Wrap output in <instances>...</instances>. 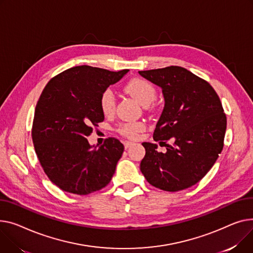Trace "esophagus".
Returning a JSON list of instances; mask_svg holds the SVG:
<instances>
[{"instance_id":"34e87169","label":"esophagus","mask_w":253,"mask_h":253,"mask_svg":"<svg viewBox=\"0 0 253 253\" xmlns=\"http://www.w3.org/2000/svg\"><path fill=\"white\" fill-rule=\"evenodd\" d=\"M134 143L133 142H131V141H125L124 142V147H125V149H127V148H129L130 146H132Z\"/></svg>"}]
</instances>
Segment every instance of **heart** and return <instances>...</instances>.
Listing matches in <instances>:
<instances>
[{"label": "heart", "instance_id": "obj_1", "mask_svg": "<svg viewBox=\"0 0 253 253\" xmlns=\"http://www.w3.org/2000/svg\"><path fill=\"white\" fill-rule=\"evenodd\" d=\"M125 90L143 107L146 105H150L157 96L155 87L144 79H133L129 81L125 86ZM99 106L100 110H102L105 115L110 116L114 114L116 109V96L111 89H106L102 93V95H100ZM144 129L145 125L142 122H130L122 124L119 127V132L122 135L133 139L140 132L144 131Z\"/></svg>", "mask_w": 253, "mask_h": 253}]
</instances>
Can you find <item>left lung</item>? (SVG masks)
<instances>
[{
    "label": "left lung",
    "instance_id": "left-lung-1",
    "mask_svg": "<svg viewBox=\"0 0 253 253\" xmlns=\"http://www.w3.org/2000/svg\"><path fill=\"white\" fill-rule=\"evenodd\" d=\"M138 73L162 88L165 106L154 139L167 148L159 153L157 144L143 142L140 171L149 184L165 191L191 187L222 153L227 118L221 100L209 82L179 66Z\"/></svg>",
    "mask_w": 253,
    "mask_h": 253
}]
</instances>
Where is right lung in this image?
I'll return each mask as SVG.
<instances>
[{"instance_id":"1","label":"right lung","mask_w":253,"mask_h":253,"mask_svg":"<svg viewBox=\"0 0 253 253\" xmlns=\"http://www.w3.org/2000/svg\"><path fill=\"white\" fill-rule=\"evenodd\" d=\"M129 70L77 66L50 79L38 102L32 141L48 179L63 191L86 195L106 187L124 145L110 137L98 147L87 138L105 119L102 93Z\"/></svg>"}]
</instances>
